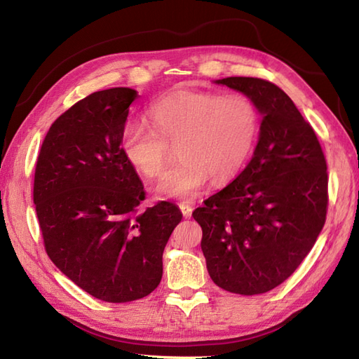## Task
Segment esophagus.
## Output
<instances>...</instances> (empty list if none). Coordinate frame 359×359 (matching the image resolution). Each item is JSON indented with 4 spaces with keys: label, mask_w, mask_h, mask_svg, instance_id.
I'll use <instances>...</instances> for the list:
<instances>
[{
    "label": "esophagus",
    "mask_w": 359,
    "mask_h": 359,
    "mask_svg": "<svg viewBox=\"0 0 359 359\" xmlns=\"http://www.w3.org/2000/svg\"><path fill=\"white\" fill-rule=\"evenodd\" d=\"M179 208H180V211H182V215H184V217H191V215H193V207L191 205H188L187 202H182V203H179Z\"/></svg>",
    "instance_id": "obj_1"
}]
</instances>
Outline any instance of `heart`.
<instances>
[{"label": "heart", "instance_id": "b5f03b06", "mask_svg": "<svg viewBox=\"0 0 359 359\" xmlns=\"http://www.w3.org/2000/svg\"><path fill=\"white\" fill-rule=\"evenodd\" d=\"M151 126L128 123L120 135L126 162L144 177L165 171L171 147L180 162L168 171L156 191L171 199L199 196L210 179L216 185L238 175L259 134V109L248 95L174 90L148 109Z\"/></svg>", "mask_w": 359, "mask_h": 359}]
</instances>
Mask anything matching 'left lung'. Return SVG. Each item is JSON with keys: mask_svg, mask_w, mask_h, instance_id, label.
<instances>
[{"mask_svg": "<svg viewBox=\"0 0 359 359\" xmlns=\"http://www.w3.org/2000/svg\"><path fill=\"white\" fill-rule=\"evenodd\" d=\"M248 95L262 114L255 154L238 177L196 208L201 247L216 285L261 294L280 285L313 248L329 205L318 137L284 90L253 77L216 81Z\"/></svg>", "mask_w": 359, "mask_h": 359, "instance_id": "1", "label": "left lung"}]
</instances>
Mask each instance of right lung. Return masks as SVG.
<instances>
[{"label":"right lung","instance_id":"obj_1","mask_svg":"<svg viewBox=\"0 0 359 359\" xmlns=\"http://www.w3.org/2000/svg\"><path fill=\"white\" fill-rule=\"evenodd\" d=\"M129 88L90 94L63 112L36 158L34 203L46 253L90 296L131 302L163 274V250L182 220L171 202L140 211L142 180L120 149Z\"/></svg>","mask_w":359,"mask_h":359}]
</instances>
